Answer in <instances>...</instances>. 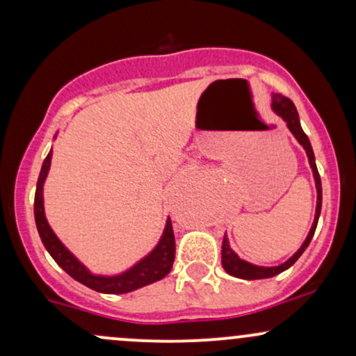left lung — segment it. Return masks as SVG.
Listing matches in <instances>:
<instances>
[{
    "instance_id": "1",
    "label": "left lung",
    "mask_w": 356,
    "mask_h": 356,
    "mask_svg": "<svg viewBox=\"0 0 356 356\" xmlns=\"http://www.w3.org/2000/svg\"><path fill=\"white\" fill-rule=\"evenodd\" d=\"M271 108L276 115H280L286 122V127L289 129V132L295 136L296 140L300 142V145L305 149L306 155H308L309 167H312V170H313L314 186H316V211H314V219L312 224V229H309L308 236H306L305 243L301 244V248L298 249L295 254L289 257L288 261L277 264V266H257V264L248 263V261L241 259V257L231 249L227 236H224L222 251H220V259L222 261H220V263H222V268L226 269L227 275H231L234 277H241V280H266V277H273V276L280 275V273L286 271L288 268H291L293 264L298 261V257L303 254L305 249L308 248V244L312 243L313 234H314V231H316V226H318V219H320V214H321V199H323L321 179H320V174H318L316 162H314V154H313L312 144H309V138L303 132V129H301L300 115H298V110L295 107V104H293L289 99H286V97L281 95V93H273Z\"/></svg>"
}]
</instances>
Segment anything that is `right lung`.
Segmentation results:
<instances>
[{"mask_svg":"<svg viewBox=\"0 0 356 356\" xmlns=\"http://www.w3.org/2000/svg\"><path fill=\"white\" fill-rule=\"evenodd\" d=\"M53 138H56V134ZM51 155L53 152L50 150L47 159L43 161L42 170H40L38 175V182H36L35 222L43 246L47 248L50 256L56 261V264L75 281L85 284L87 288L93 289V291L105 293V295H124V293L136 291V289L144 288L147 284H152L155 281H161L162 277L169 275L175 257V239L170 218H167L165 220L164 232H162L157 246L149 254L142 257L140 261H137L132 268L120 273V275H93L83 263H80L76 259V256L73 252L68 251V248L56 238V234L53 232L50 224H48L47 216H44L43 186L51 165Z\"/></svg>","mask_w":356,"mask_h":356,"instance_id":"add662e5","label":"right lung"}]
</instances>
